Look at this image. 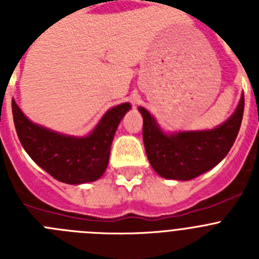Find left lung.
Here are the masks:
<instances>
[{
    "mask_svg": "<svg viewBox=\"0 0 259 259\" xmlns=\"http://www.w3.org/2000/svg\"><path fill=\"white\" fill-rule=\"evenodd\" d=\"M139 110L144 119L146 155L155 172L166 179L191 180L211 170L228 154L241 125L244 96L227 122L210 131L166 135L144 107Z\"/></svg>",
    "mask_w": 259,
    "mask_h": 259,
    "instance_id": "obj_1",
    "label": "left lung"
}]
</instances>
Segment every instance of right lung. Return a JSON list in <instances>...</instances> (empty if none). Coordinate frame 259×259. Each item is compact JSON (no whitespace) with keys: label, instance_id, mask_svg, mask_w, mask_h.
Instances as JSON below:
<instances>
[{"label":"right lung","instance_id":"add662e5","mask_svg":"<svg viewBox=\"0 0 259 259\" xmlns=\"http://www.w3.org/2000/svg\"><path fill=\"white\" fill-rule=\"evenodd\" d=\"M18 137L29 157L48 174L67 184L100 179L109 163L110 149L118 124L131 109L122 104L110 109L87 137H70L33 124L11 101Z\"/></svg>","mask_w":259,"mask_h":259}]
</instances>
